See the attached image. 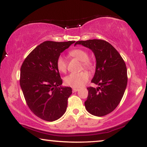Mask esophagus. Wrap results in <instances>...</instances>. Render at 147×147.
Instances as JSON below:
<instances>
[{
	"label": "esophagus",
	"mask_w": 147,
	"mask_h": 147,
	"mask_svg": "<svg viewBox=\"0 0 147 147\" xmlns=\"http://www.w3.org/2000/svg\"><path fill=\"white\" fill-rule=\"evenodd\" d=\"M78 88H73V90H72V91H73V92H78Z\"/></svg>",
	"instance_id": "esophagus-1"
}]
</instances>
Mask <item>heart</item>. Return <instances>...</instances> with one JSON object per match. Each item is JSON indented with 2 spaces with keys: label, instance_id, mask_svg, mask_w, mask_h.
Segmentation results:
<instances>
[{
  "label": "heart",
  "instance_id": "b5f03b06",
  "mask_svg": "<svg viewBox=\"0 0 147 147\" xmlns=\"http://www.w3.org/2000/svg\"><path fill=\"white\" fill-rule=\"evenodd\" d=\"M69 56L71 57L79 60L82 62V65L86 69H90L92 67V63L88 59L89 55L88 52L82 49H75L71 50L69 53ZM56 66L57 69L60 72L64 73L67 69V63L66 61L62 55L58 57L56 61ZM89 78L88 74L86 71H82L80 73H72L65 78V82L67 86L75 88H81L86 82H87Z\"/></svg>",
  "mask_w": 147,
  "mask_h": 147
}]
</instances>
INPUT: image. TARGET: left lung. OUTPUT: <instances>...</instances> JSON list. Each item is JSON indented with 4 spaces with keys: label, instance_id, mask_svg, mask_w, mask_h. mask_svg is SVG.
Masks as SVG:
<instances>
[{
    "label": "left lung",
    "instance_id": "left-lung-1",
    "mask_svg": "<svg viewBox=\"0 0 147 147\" xmlns=\"http://www.w3.org/2000/svg\"><path fill=\"white\" fill-rule=\"evenodd\" d=\"M91 49L96 60V71L91 82L97 88L89 87L88 96L84 102L86 109L92 115L103 116L117 107L127 85V69L119 53L107 41L100 39L79 41Z\"/></svg>",
    "mask_w": 147,
    "mask_h": 147
}]
</instances>
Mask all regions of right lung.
I'll return each mask as SVG.
<instances>
[{
  "label": "right lung",
  "mask_w": 147,
  "mask_h": 147,
  "mask_svg": "<svg viewBox=\"0 0 147 147\" xmlns=\"http://www.w3.org/2000/svg\"><path fill=\"white\" fill-rule=\"evenodd\" d=\"M75 41H45L26 57L21 67L20 86L30 110L49 122L63 115L71 88L61 86L56 61L62 52Z\"/></svg>",
  "instance_id": "add662e5"
}]
</instances>
